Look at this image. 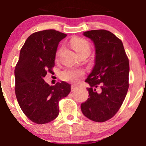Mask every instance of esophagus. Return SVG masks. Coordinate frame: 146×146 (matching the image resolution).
I'll list each match as a JSON object with an SVG mask.
<instances>
[{"label": "esophagus", "mask_w": 146, "mask_h": 146, "mask_svg": "<svg viewBox=\"0 0 146 146\" xmlns=\"http://www.w3.org/2000/svg\"><path fill=\"white\" fill-rule=\"evenodd\" d=\"M78 88V87H77L76 86H75V85H72L71 86V91H74V90H75Z\"/></svg>", "instance_id": "1"}]
</instances>
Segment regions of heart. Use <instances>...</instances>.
I'll return each instance as SVG.
<instances>
[{
	"label": "heart",
	"instance_id": "b5f03b06",
	"mask_svg": "<svg viewBox=\"0 0 146 146\" xmlns=\"http://www.w3.org/2000/svg\"><path fill=\"white\" fill-rule=\"evenodd\" d=\"M71 44L74 48L75 51L78 54L82 53L84 51H90V46L89 43L86 40L82 39V38H75L71 41ZM62 49L60 48L58 50L56 53V58H59ZM84 75V71L82 69L78 68H66L64 69L60 73V78L64 81L70 82H77L80 78H81Z\"/></svg>",
	"mask_w": 146,
	"mask_h": 146
}]
</instances>
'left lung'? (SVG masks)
Wrapping results in <instances>:
<instances>
[{
    "mask_svg": "<svg viewBox=\"0 0 146 146\" xmlns=\"http://www.w3.org/2000/svg\"><path fill=\"white\" fill-rule=\"evenodd\" d=\"M83 35L93 42L95 66L86 82L88 100L81 104L84 116L96 122H104L117 113L129 87V61L123 43L110 31L91 30Z\"/></svg>",
    "mask_w": 146,
    "mask_h": 146,
    "instance_id": "left-lung-1",
    "label": "left lung"
}]
</instances>
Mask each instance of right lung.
<instances>
[{
	"label": "right lung",
	"mask_w": 146,
	"mask_h": 146,
	"mask_svg": "<svg viewBox=\"0 0 146 146\" xmlns=\"http://www.w3.org/2000/svg\"><path fill=\"white\" fill-rule=\"evenodd\" d=\"M66 34L48 29L32 33L20 52L14 70L15 93L21 110L31 121L44 124L59 114L58 103L71 92L65 82L49 86L44 78L52 73L57 48Z\"/></svg>",
	"instance_id": "1"
}]
</instances>
